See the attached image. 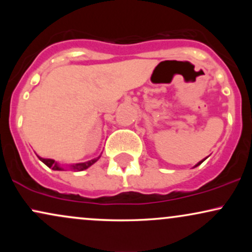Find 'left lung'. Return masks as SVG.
Returning <instances> with one entry per match:
<instances>
[{
  "label": "left lung",
  "instance_id": "8db88e82",
  "mask_svg": "<svg viewBox=\"0 0 252 252\" xmlns=\"http://www.w3.org/2000/svg\"><path fill=\"white\" fill-rule=\"evenodd\" d=\"M204 161H205V158H204V160H202V161H199V162H198V163H196L194 167H198V166H199V164H201L202 162H204Z\"/></svg>",
  "mask_w": 252,
  "mask_h": 252
}]
</instances>
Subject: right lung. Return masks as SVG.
Instances as JSON below:
<instances>
[{
  "instance_id": "right-lung-1",
  "label": "right lung",
  "mask_w": 252,
  "mask_h": 252,
  "mask_svg": "<svg viewBox=\"0 0 252 252\" xmlns=\"http://www.w3.org/2000/svg\"><path fill=\"white\" fill-rule=\"evenodd\" d=\"M102 155V154H100ZM100 155L98 156V158H92V160L90 161H86V162H80V163H73V164H67L66 167H63L60 164L59 162H57L56 160H52V158H40L39 155H37V158H40V161H42L43 163L46 164L47 167H50V168H52L53 170H65L66 168H70L72 170H74V172H80V170H85L88 169L89 167H91L92 164H94V162H97L98 160H99Z\"/></svg>"
}]
</instances>
